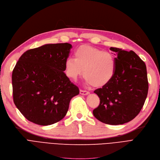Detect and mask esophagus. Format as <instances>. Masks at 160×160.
Returning <instances> with one entry per match:
<instances>
[{
	"instance_id": "obj_1",
	"label": "esophagus",
	"mask_w": 160,
	"mask_h": 160,
	"mask_svg": "<svg viewBox=\"0 0 160 160\" xmlns=\"http://www.w3.org/2000/svg\"><path fill=\"white\" fill-rule=\"evenodd\" d=\"M80 94L82 95H87L88 94H89V92L85 90H80Z\"/></svg>"
}]
</instances>
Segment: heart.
Instances as JSON below:
<instances>
[{
    "mask_svg": "<svg viewBox=\"0 0 160 160\" xmlns=\"http://www.w3.org/2000/svg\"><path fill=\"white\" fill-rule=\"evenodd\" d=\"M75 58L65 60V73L69 78L76 80L82 73L87 82L99 87L111 81L116 71L114 55L108 52L88 46H82L74 52Z\"/></svg>",
    "mask_w": 160,
    "mask_h": 160,
    "instance_id": "obj_1",
    "label": "heart"
}]
</instances>
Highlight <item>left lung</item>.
I'll return each mask as SVG.
<instances>
[{"mask_svg": "<svg viewBox=\"0 0 160 160\" xmlns=\"http://www.w3.org/2000/svg\"><path fill=\"white\" fill-rule=\"evenodd\" d=\"M110 49L117 56L115 73L108 83L94 91L100 104L92 113L103 123L118 125L134 119L144 106L148 91L147 70L134 52Z\"/></svg>", "mask_w": 160, "mask_h": 160, "instance_id": "left-lung-1", "label": "left lung"}]
</instances>
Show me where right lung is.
I'll return each mask as SVG.
<instances>
[{
	"label": "right lung",
	"mask_w": 160,
	"mask_h": 160,
	"mask_svg": "<svg viewBox=\"0 0 160 160\" xmlns=\"http://www.w3.org/2000/svg\"><path fill=\"white\" fill-rule=\"evenodd\" d=\"M71 48L68 43L46 44L26 51L16 63L13 101L30 122L42 126L59 122L67 114L71 99L79 93L64 73Z\"/></svg>",
	"instance_id": "add662e5"
}]
</instances>
